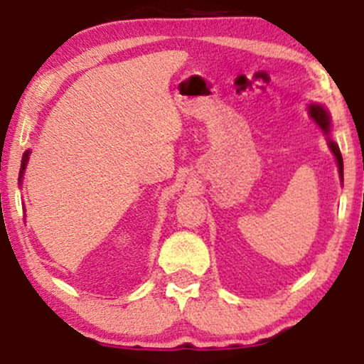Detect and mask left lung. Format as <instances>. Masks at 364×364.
<instances>
[{
  "mask_svg": "<svg viewBox=\"0 0 364 364\" xmlns=\"http://www.w3.org/2000/svg\"><path fill=\"white\" fill-rule=\"evenodd\" d=\"M310 114H311V118L315 119L316 123H318V127L323 129L325 133H328V129H330V118H328L327 111H325L323 107H320V106H310ZM328 145H330V150H332V152H333V156H336V159H337V166H339L341 179H344V164H342L341 150H339V147H337L336 144H333L332 140L328 141Z\"/></svg>",
  "mask_w": 364,
  "mask_h": 364,
  "instance_id": "1",
  "label": "left lung"
}]
</instances>
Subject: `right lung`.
Returning a JSON list of instances; mask_svg holds the SVG:
<instances>
[{
	"instance_id": "add662e5",
	"label": "right lung",
	"mask_w": 364,
	"mask_h": 364,
	"mask_svg": "<svg viewBox=\"0 0 364 364\" xmlns=\"http://www.w3.org/2000/svg\"><path fill=\"white\" fill-rule=\"evenodd\" d=\"M27 161H28V152H25L23 154V159H22V171H20V178H22V173H23V169H25V164H27Z\"/></svg>"
}]
</instances>
